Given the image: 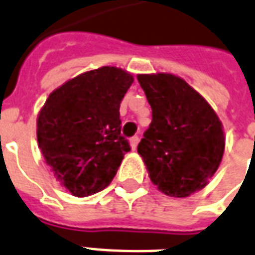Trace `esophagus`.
<instances>
[{"label": "esophagus", "instance_id": "obj_1", "mask_svg": "<svg viewBox=\"0 0 255 255\" xmlns=\"http://www.w3.org/2000/svg\"><path fill=\"white\" fill-rule=\"evenodd\" d=\"M138 142H139V138L137 137V135H134V137L130 138V146H131V149L135 150V147H137Z\"/></svg>", "mask_w": 255, "mask_h": 255}]
</instances>
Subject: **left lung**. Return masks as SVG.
<instances>
[{
    "label": "left lung",
    "mask_w": 255,
    "mask_h": 255,
    "mask_svg": "<svg viewBox=\"0 0 255 255\" xmlns=\"http://www.w3.org/2000/svg\"><path fill=\"white\" fill-rule=\"evenodd\" d=\"M137 78L153 117L138 143V154L159 191L189 197L206 186L220 166L222 124L208 101L182 78L167 73Z\"/></svg>",
    "instance_id": "left-lung-1"
}]
</instances>
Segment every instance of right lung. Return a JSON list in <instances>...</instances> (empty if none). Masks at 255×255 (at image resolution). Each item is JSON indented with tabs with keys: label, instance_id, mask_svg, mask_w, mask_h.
<instances>
[{
	"label": "right lung",
	"instance_id": "obj_1",
	"mask_svg": "<svg viewBox=\"0 0 255 255\" xmlns=\"http://www.w3.org/2000/svg\"><path fill=\"white\" fill-rule=\"evenodd\" d=\"M120 68L102 66L50 93L37 118L38 147L57 181L76 197L109 186L130 150L120 105L133 84Z\"/></svg>",
	"mask_w": 255,
	"mask_h": 255
}]
</instances>
